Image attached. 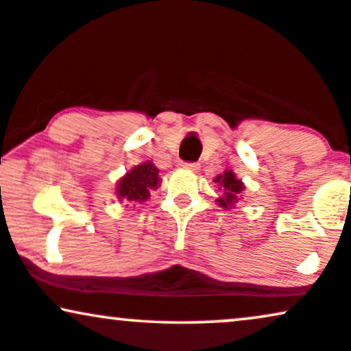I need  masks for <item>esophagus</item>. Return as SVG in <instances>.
Here are the masks:
<instances>
[{
  "label": "esophagus",
  "instance_id": "1",
  "mask_svg": "<svg viewBox=\"0 0 351 351\" xmlns=\"http://www.w3.org/2000/svg\"><path fill=\"white\" fill-rule=\"evenodd\" d=\"M180 167L188 168V170H197L199 163H194V162H180Z\"/></svg>",
  "mask_w": 351,
  "mask_h": 351
}]
</instances>
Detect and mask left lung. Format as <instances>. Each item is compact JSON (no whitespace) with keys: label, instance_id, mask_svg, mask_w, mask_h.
I'll return each mask as SVG.
<instances>
[{"label":"left lung","instance_id":"8db88e82","mask_svg":"<svg viewBox=\"0 0 351 351\" xmlns=\"http://www.w3.org/2000/svg\"><path fill=\"white\" fill-rule=\"evenodd\" d=\"M215 181L220 184V191L223 193V196L217 199V201L223 208H232L233 204L238 201V194L245 189V186H243L241 181L237 180L232 170L225 171L223 175H219Z\"/></svg>","mask_w":351,"mask_h":351}]
</instances>
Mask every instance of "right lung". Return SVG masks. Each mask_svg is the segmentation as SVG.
I'll return each instance as SVG.
<instances>
[{
  "label": "right lung",
  "mask_w": 351,
  "mask_h": 351,
  "mask_svg": "<svg viewBox=\"0 0 351 351\" xmlns=\"http://www.w3.org/2000/svg\"><path fill=\"white\" fill-rule=\"evenodd\" d=\"M158 186H160L158 170L154 167V163L145 162L143 165L132 168L124 178L119 180L117 194L118 199L144 202L149 199L150 191L157 189Z\"/></svg>",
  "instance_id": "obj_1"
}]
</instances>
